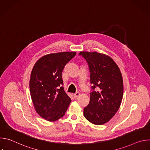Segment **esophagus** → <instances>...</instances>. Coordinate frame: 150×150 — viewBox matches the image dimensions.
<instances>
[{"label":"esophagus","mask_w":150,"mask_h":150,"mask_svg":"<svg viewBox=\"0 0 150 150\" xmlns=\"http://www.w3.org/2000/svg\"><path fill=\"white\" fill-rule=\"evenodd\" d=\"M79 95H80L79 93H78V92L75 93L74 94V98H77L79 97Z\"/></svg>","instance_id":"34e87169"}]
</instances>
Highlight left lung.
Instances as JSON below:
<instances>
[{"label":"left lung","mask_w":150,"mask_h":150,"mask_svg":"<svg viewBox=\"0 0 150 150\" xmlns=\"http://www.w3.org/2000/svg\"><path fill=\"white\" fill-rule=\"evenodd\" d=\"M88 63L91 87L90 101L83 115L91 123L101 125L109 122L120 108L123 94L122 74L109 56L97 52H81Z\"/></svg>","instance_id":"left-lung-1"}]
</instances>
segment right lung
I'll return each instance as SVG.
<instances>
[{
	"label": "right lung",
	"instance_id": "obj_1",
	"mask_svg": "<svg viewBox=\"0 0 150 150\" xmlns=\"http://www.w3.org/2000/svg\"><path fill=\"white\" fill-rule=\"evenodd\" d=\"M76 52L46 55L35 64L30 80L31 99L37 113L48 121L65 115L71 102L64 90L62 73Z\"/></svg>",
	"mask_w": 150,
	"mask_h": 150
}]
</instances>
